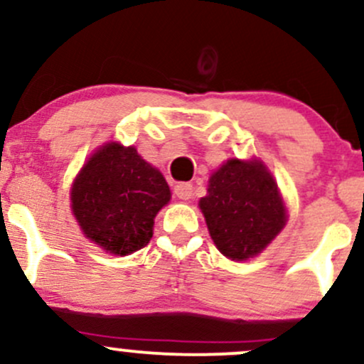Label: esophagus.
Wrapping results in <instances>:
<instances>
[{"instance_id": "34e87169", "label": "esophagus", "mask_w": 364, "mask_h": 364, "mask_svg": "<svg viewBox=\"0 0 364 364\" xmlns=\"http://www.w3.org/2000/svg\"><path fill=\"white\" fill-rule=\"evenodd\" d=\"M174 195L181 200H190L193 196V185H190V183H178L174 186Z\"/></svg>"}]
</instances>
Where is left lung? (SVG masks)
I'll use <instances>...</instances> for the list:
<instances>
[{
    "mask_svg": "<svg viewBox=\"0 0 364 364\" xmlns=\"http://www.w3.org/2000/svg\"><path fill=\"white\" fill-rule=\"evenodd\" d=\"M198 205L217 250L237 262L262 253L287 223L277 183L257 159H229L208 179Z\"/></svg>",
    "mask_w": 364,
    "mask_h": 364,
    "instance_id": "left-lung-1",
    "label": "left lung"
}]
</instances>
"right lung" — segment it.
<instances>
[{
    "mask_svg": "<svg viewBox=\"0 0 364 364\" xmlns=\"http://www.w3.org/2000/svg\"><path fill=\"white\" fill-rule=\"evenodd\" d=\"M70 200L87 240L107 253L124 257L147 246L154 219L168 205L171 190L135 147L109 141L83 164Z\"/></svg>",
    "mask_w": 364,
    "mask_h": 364,
    "instance_id": "right-lung-1",
    "label": "right lung"
}]
</instances>
